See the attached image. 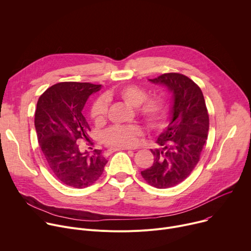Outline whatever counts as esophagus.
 <instances>
[{"instance_id": "obj_1", "label": "esophagus", "mask_w": 251, "mask_h": 251, "mask_svg": "<svg viewBox=\"0 0 251 251\" xmlns=\"http://www.w3.org/2000/svg\"><path fill=\"white\" fill-rule=\"evenodd\" d=\"M128 151V150H130L129 148H115V149H110V150H108L107 151L109 152V153H111V152H115V151Z\"/></svg>"}]
</instances>
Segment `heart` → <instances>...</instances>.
I'll return each instance as SVG.
<instances>
[{
    "label": "heart",
    "mask_w": 251,
    "mask_h": 251,
    "mask_svg": "<svg viewBox=\"0 0 251 251\" xmlns=\"http://www.w3.org/2000/svg\"><path fill=\"white\" fill-rule=\"evenodd\" d=\"M126 104L136 107L137 113L151 126H157L163 120L166 104L159 96L148 97L147 92L134 85L120 89L117 93ZM107 113V102L103 98L97 100L91 109V117L98 126L105 122ZM143 134V129L138 126H116L110 127L104 133L106 145L116 148H130L136 145L137 138Z\"/></svg>",
    "instance_id": "b5f03b06"
}]
</instances>
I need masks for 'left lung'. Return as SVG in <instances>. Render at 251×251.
<instances>
[{
	"mask_svg": "<svg viewBox=\"0 0 251 251\" xmlns=\"http://www.w3.org/2000/svg\"><path fill=\"white\" fill-rule=\"evenodd\" d=\"M172 93L171 121L157 137L159 149L143 177L156 188H169L182 182L196 168L206 143L209 119L201 88L189 77L176 73L149 79Z\"/></svg>",
	"mask_w": 251,
	"mask_h": 251,
	"instance_id": "8db88e82",
	"label": "left lung"
}]
</instances>
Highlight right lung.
Segmentation results:
<instances>
[{"mask_svg": "<svg viewBox=\"0 0 251 251\" xmlns=\"http://www.w3.org/2000/svg\"><path fill=\"white\" fill-rule=\"evenodd\" d=\"M100 89L90 82H60L49 88L37 103L35 126L42 152L55 177L75 188L93 184L107 162L101 151L89 154L78 146L89 140L91 130L83 106Z\"/></svg>", "mask_w": 251, "mask_h": 251, "instance_id": "1", "label": "right lung"}]
</instances>
